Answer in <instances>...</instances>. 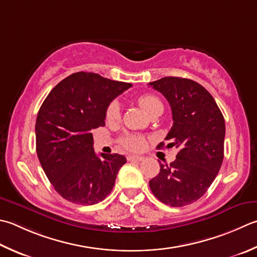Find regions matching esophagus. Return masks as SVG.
<instances>
[{
  "instance_id": "34e87169",
  "label": "esophagus",
  "mask_w": 257,
  "mask_h": 257,
  "mask_svg": "<svg viewBox=\"0 0 257 257\" xmlns=\"http://www.w3.org/2000/svg\"><path fill=\"white\" fill-rule=\"evenodd\" d=\"M127 159L129 162H143L144 157H142V156H128Z\"/></svg>"
}]
</instances>
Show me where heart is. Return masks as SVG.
<instances>
[{"instance_id":"heart-1","label":"heart","mask_w":257,"mask_h":257,"mask_svg":"<svg viewBox=\"0 0 257 257\" xmlns=\"http://www.w3.org/2000/svg\"><path fill=\"white\" fill-rule=\"evenodd\" d=\"M138 103L147 114L152 113V111L156 107H158V105L162 104L160 100L153 94L140 95L138 98ZM119 115H120L119 103L117 101L110 102L108 104L107 109H105V120L109 122H112L119 119ZM120 143H121V145L124 148L133 150V152H138V150H142L144 148L145 139L144 137H142V136H138V135H125L121 139H120Z\"/></svg>"}]
</instances>
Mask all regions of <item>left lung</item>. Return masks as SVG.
<instances>
[{
  "label": "left lung",
  "instance_id": "obj_1",
  "mask_svg": "<svg viewBox=\"0 0 257 257\" xmlns=\"http://www.w3.org/2000/svg\"><path fill=\"white\" fill-rule=\"evenodd\" d=\"M149 85L170 104L173 127L166 136L167 148L179 152L170 165L160 163V172L149 182L160 202L173 206L192 204L207 192L224 159V117L207 90L190 79L165 77ZM160 143L157 148H163Z\"/></svg>",
  "mask_w": 257,
  "mask_h": 257
}]
</instances>
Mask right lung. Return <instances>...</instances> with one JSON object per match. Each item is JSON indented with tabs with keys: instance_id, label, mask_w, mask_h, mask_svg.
Here are the masks:
<instances>
[{
	"instance_id": "add662e5",
	"label": "right lung",
	"mask_w": 257,
	"mask_h": 257,
	"mask_svg": "<svg viewBox=\"0 0 257 257\" xmlns=\"http://www.w3.org/2000/svg\"><path fill=\"white\" fill-rule=\"evenodd\" d=\"M132 83L77 72L59 82L35 122L37 154L50 183L68 202L93 205L111 192L124 156L93 149L91 130L104 125L105 109Z\"/></svg>"
}]
</instances>
